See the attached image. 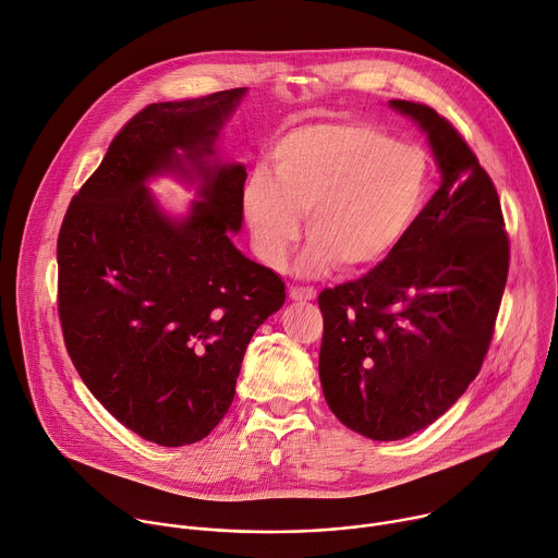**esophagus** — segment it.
I'll use <instances>...</instances> for the list:
<instances>
[{
  "mask_svg": "<svg viewBox=\"0 0 558 558\" xmlns=\"http://www.w3.org/2000/svg\"><path fill=\"white\" fill-rule=\"evenodd\" d=\"M289 298L293 300V302H310V300H316V289H312V287H291L289 289Z\"/></svg>",
  "mask_w": 558,
  "mask_h": 558,
  "instance_id": "obj_1",
  "label": "esophagus"
}]
</instances>
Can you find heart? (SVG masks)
Masks as SVG:
<instances>
[{
  "label": "heart",
  "instance_id": "1",
  "mask_svg": "<svg viewBox=\"0 0 558 558\" xmlns=\"http://www.w3.org/2000/svg\"><path fill=\"white\" fill-rule=\"evenodd\" d=\"M271 172L246 178L242 218L258 258L280 269L307 214L312 240L295 265L300 276L383 265L418 222L432 186L427 150L369 122L289 131L271 148Z\"/></svg>",
  "mask_w": 558,
  "mask_h": 558
}]
</instances>
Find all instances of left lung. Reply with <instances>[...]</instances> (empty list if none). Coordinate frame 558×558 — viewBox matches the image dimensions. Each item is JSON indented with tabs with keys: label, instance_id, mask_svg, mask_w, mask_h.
Returning <instances> with one entry per match:
<instances>
[{
	"label": "left lung",
	"instance_id": "obj_1",
	"mask_svg": "<svg viewBox=\"0 0 558 558\" xmlns=\"http://www.w3.org/2000/svg\"><path fill=\"white\" fill-rule=\"evenodd\" d=\"M389 107L427 135L440 186L383 265L318 298L325 400L372 440L408 438L465 393L510 267L498 193L465 140L429 107Z\"/></svg>",
	"mask_w": 558,
	"mask_h": 558
}]
</instances>
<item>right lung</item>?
<instances>
[{
  "label": "right lung",
  "mask_w": 558,
  "mask_h": 558,
  "mask_svg": "<svg viewBox=\"0 0 558 558\" xmlns=\"http://www.w3.org/2000/svg\"><path fill=\"white\" fill-rule=\"evenodd\" d=\"M246 88L140 111L73 197L58 240L60 320L90 393L162 447L197 442L229 412L248 340L284 282L233 244L246 169L218 140ZM196 189L171 217L149 182Z\"/></svg>",
  "instance_id": "add662e5"
}]
</instances>
